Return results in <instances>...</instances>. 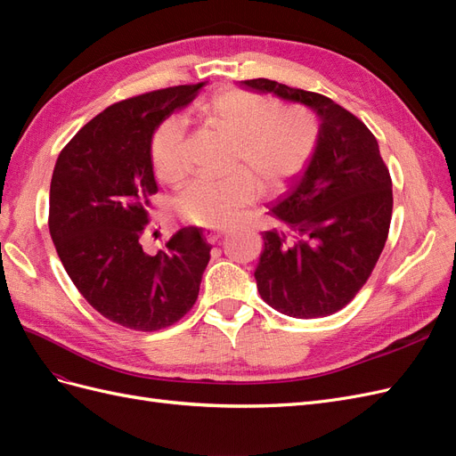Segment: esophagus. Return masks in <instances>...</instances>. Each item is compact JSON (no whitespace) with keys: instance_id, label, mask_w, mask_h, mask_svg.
<instances>
[{"instance_id":"esophagus-1","label":"esophagus","mask_w":456,"mask_h":456,"mask_svg":"<svg viewBox=\"0 0 456 456\" xmlns=\"http://www.w3.org/2000/svg\"><path fill=\"white\" fill-rule=\"evenodd\" d=\"M205 233V238H207V241H209V243H216L220 238H223L224 236V230H205L203 232Z\"/></svg>"}]
</instances>
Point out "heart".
Returning a JSON list of instances; mask_svg holds the SVG:
<instances>
[{
  "label": "heart",
  "instance_id": "obj_1",
  "mask_svg": "<svg viewBox=\"0 0 456 456\" xmlns=\"http://www.w3.org/2000/svg\"><path fill=\"white\" fill-rule=\"evenodd\" d=\"M205 114L233 141V165L245 171L198 176L173 200L188 223L224 226L236 220L262 190H278L305 167L315 144V121L300 106L273 108L266 96L228 89L215 94ZM186 127L181 119L163 121L151 139V165L159 181L178 183L188 171ZM257 183H255L254 181Z\"/></svg>",
  "mask_w": 456,
  "mask_h": 456
}]
</instances>
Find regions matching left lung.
Wrapping results in <instances>:
<instances>
[{
  "instance_id": "obj_1",
  "label": "left lung",
  "mask_w": 456,
  "mask_h": 456,
  "mask_svg": "<svg viewBox=\"0 0 456 456\" xmlns=\"http://www.w3.org/2000/svg\"><path fill=\"white\" fill-rule=\"evenodd\" d=\"M241 86L312 108L320 118L314 154L270 207L280 226L262 232L255 280L265 302L298 320L338 312L375 268L392 220V178L365 123L327 96L272 79Z\"/></svg>"
}]
</instances>
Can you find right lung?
Here are the masks:
<instances>
[{
    "label": "right lung",
    "mask_w": 456,
    "mask_h": 456,
    "mask_svg": "<svg viewBox=\"0 0 456 456\" xmlns=\"http://www.w3.org/2000/svg\"><path fill=\"white\" fill-rule=\"evenodd\" d=\"M205 84L144 93L108 106L54 163L49 232L64 270L106 320L159 330L196 305L211 245L201 228H181L156 255L142 251L150 198L158 191L151 136Z\"/></svg>",
    "instance_id": "add662e5"
}]
</instances>
